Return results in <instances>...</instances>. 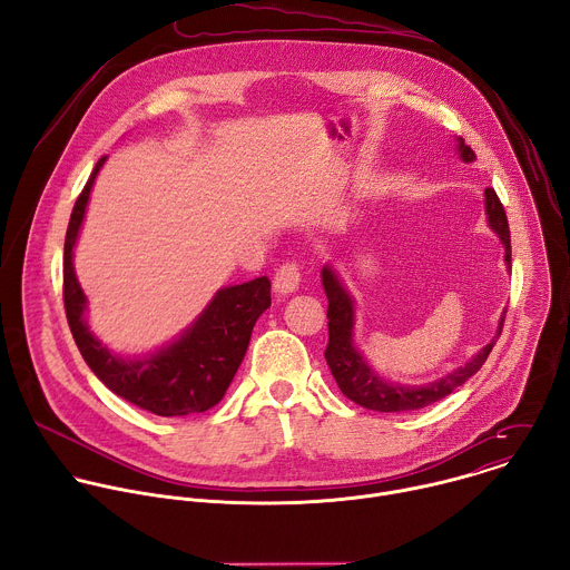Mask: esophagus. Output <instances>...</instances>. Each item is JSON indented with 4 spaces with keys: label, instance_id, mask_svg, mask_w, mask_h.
I'll list each match as a JSON object with an SVG mask.
<instances>
[{
    "label": "esophagus",
    "instance_id": "34e87169",
    "mask_svg": "<svg viewBox=\"0 0 570 570\" xmlns=\"http://www.w3.org/2000/svg\"><path fill=\"white\" fill-rule=\"evenodd\" d=\"M299 279H302V268L297 262H286L277 268L275 273V279H273V286L277 293L286 295V293H293L297 286H299Z\"/></svg>",
    "mask_w": 570,
    "mask_h": 570
}]
</instances>
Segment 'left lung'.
I'll return each mask as SVG.
<instances>
[{"mask_svg":"<svg viewBox=\"0 0 570 570\" xmlns=\"http://www.w3.org/2000/svg\"><path fill=\"white\" fill-rule=\"evenodd\" d=\"M460 157L464 161L475 159V153L469 146H464V139H460ZM484 203H487V216H490L492 227L499 232L501 240L505 243V262L512 264V240H510L508 216H505L503 203L499 200V196L492 187L484 189ZM322 286L330 299V306H327L330 343H327V350H324V358H327V365H330L338 387L343 390V394L347 399H352L354 403L363 405V409H367V411L405 413V411L426 409V405L449 396L455 387H460L466 379H471L482 367V363L487 361V356H490V352L497 345V341L484 345L473 356V361H469L466 365L458 367L455 372H451L444 379L433 381L429 385L415 387V385L385 383L367 367L363 356L352 345L354 304H352L350 295L345 293V288L341 286L338 277L332 273V268H322ZM503 322H505V315L501 317L499 336L503 332Z\"/></svg>","mask_w":570,"mask_h":570,"instance_id":"left-lung-1","label":"left lung"}]
</instances>
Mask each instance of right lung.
<instances>
[{
    "mask_svg": "<svg viewBox=\"0 0 570 570\" xmlns=\"http://www.w3.org/2000/svg\"><path fill=\"white\" fill-rule=\"evenodd\" d=\"M104 161L106 157L97 161L90 180L78 194L65 234L62 302L76 347L99 381L137 409L159 417L205 413L223 399L246 356L255 322L271 306V279L257 277L220 288L194 327L178 343L150 358L124 361L112 356L88 330L83 320L86 295L71 266V248Z\"/></svg>",
    "mask_w": 570,
    "mask_h": 570,
    "instance_id": "add662e5",
    "label": "right lung"
}]
</instances>
